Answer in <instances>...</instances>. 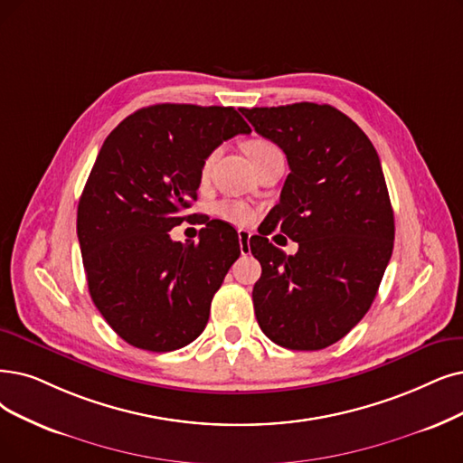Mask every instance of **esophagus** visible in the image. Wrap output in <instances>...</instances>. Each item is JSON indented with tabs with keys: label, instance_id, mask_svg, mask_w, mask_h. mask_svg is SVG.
I'll return each instance as SVG.
<instances>
[{
	"label": "esophagus",
	"instance_id": "obj_1",
	"mask_svg": "<svg viewBox=\"0 0 463 463\" xmlns=\"http://www.w3.org/2000/svg\"><path fill=\"white\" fill-rule=\"evenodd\" d=\"M239 235V249H241V254H249L250 252V232L247 230H239L237 232Z\"/></svg>",
	"mask_w": 463,
	"mask_h": 463
}]
</instances>
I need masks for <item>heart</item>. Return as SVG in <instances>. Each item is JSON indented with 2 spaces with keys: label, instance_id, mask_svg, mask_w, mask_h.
<instances>
[{
  "label": "heart",
  "instance_id": "1",
  "mask_svg": "<svg viewBox=\"0 0 463 463\" xmlns=\"http://www.w3.org/2000/svg\"><path fill=\"white\" fill-rule=\"evenodd\" d=\"M245 150H247V156L250 157V161H252V165H254L260 157H264V156L275 152L277 146L271 144L269 140H264V138H252V140L247 142ZM213 157H214V156H209V157L205 159V163H203V175L209 173ZM214 213H216L220 218H224V220L232 222V224H239V226L250 224V222H252L254 216H256V213H254V209H252L250 205H247L245 201H237V199L218 201L216 205H214Z\"/></svg>",
  "mask_w": 463,
  "mask_h": 463
}]
</instances>
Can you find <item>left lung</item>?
<instances>
[{"mask_svg":"<svg viewBox=\"0 0 463 463\" xmlns=\"http://www.w3.org/2000/svg\"><path fill=\"white\" fill-rule=\"evenodd\" d=\"M241 114L287 156L290 173L268 216L298 243L287 256L266 235L250 237L262 266L252 288L256 321L287 349L328 347L364 317L393 252L380 157L359 125L328 104L241 108Z\"/></svg>","mask_w":463,"mask_h":463,"instance_id":"1","label":"left lung"}]
</instances>
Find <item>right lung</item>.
Segmentation results:
<instances>
[{"instance_id": "right-lung-1", "label": "right lung", "mask_w": 463, "mask_h": 463, "mask_svg": "<svg viewBox=\"0 0 463 463\" xmlns=\"http://www.w3.org/2000/svg\"><path fill=\"white\" fill-rule=\"evenodd\" d=\"M249 133L232 106L156 104L104 140L78 205V239L90 298L127 344L163 354L205 330L241 254L237 232L211 220L186 245L169 232L197 199L205 159Z\"/></svg>"}]
</instances>
